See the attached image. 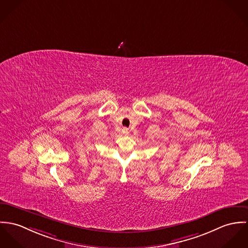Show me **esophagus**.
Returning <instances> with one entry per match:
<instances>
[{"label": "esophagus", "instance_id": "esophagus-1", "mask_svg": "<svg viewBox=\"0 0 248 248\" xmlns=\"http://www.w3.org/2000/svg\"><path fill=\"white\" fill-rule=\"evenodd\" d=\"M123 132H124V134H127V133H128V131H127L126 128H124V129H123Z\"/></svg>", "mask_w": 248, "mask_h": 248}]
</instances>
